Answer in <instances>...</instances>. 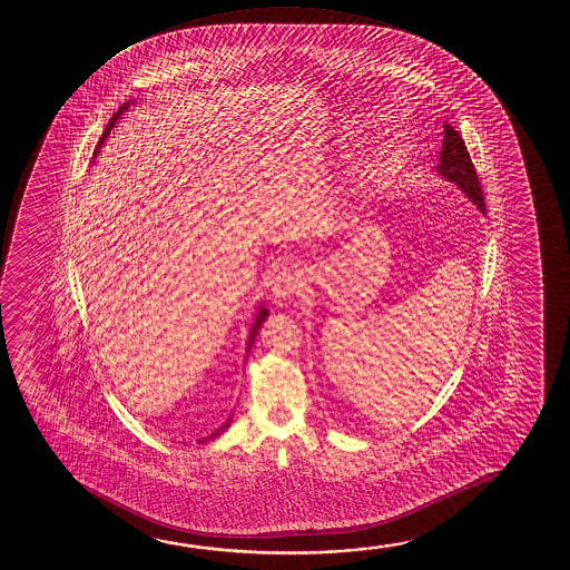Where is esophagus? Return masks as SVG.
I'll return each instance as SVG.
<instances>
[{
	"instance_id": "obj_1",
	"label": "esophagus",
	"mask_w": 570,
	"mask_h": 570,
	"mask_svg": "<svg viewBox=\"0 0 570 570\" xmlns=\"http://www.w3.org/2000/svg\"><path fill=\"white\" fill-rule=\"evenodd\" d=\"M304 288V271L302 268H284L273 284V297L276 304H284L289 297L297 296Z\"/></svg>"
}]
</instances>
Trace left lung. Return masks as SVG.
I'll list each match as a JSON object with an SVG mask.
<instances>
[{"mask_svg": "<svg viewBox=\"0 0 570 570\" xmlns=\"http://www.w3.org/2000/svg\"><path fill=\"white\" fill-rule=\"evenodd\" d=\"M436 173L442 179L450 180L460 188L463 195L468 196L471 203L475 204L479 212L484 214V198L479 177H476L475 165L469 157L465 141L461 138L453 126L444 125V144L440 151V164L436 165Z\"/></svg>", "mask_w": 570, "mask_h": 570, "instance_id": "1", "label": "left lung"}]
</instances>
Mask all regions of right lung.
<instances>
[{
	"label": "right lung",
	"instance_id": "obj_1",
	"mask_svg": "<svg viewBox=\"0 0 570 570\" xmlns=\"http://www.w3.org/2000/svg\"><path fill=\"white\" fill-rule=\"evenodd\" d=\"M128 107H130V102H125L120 109H118L117 115H112V118H110L109 125H107V128H105V132H102L101 140H99V146H97V149H95V157H97V154L101 151L102 144H105V140H107V136H109L110 130H112V126L117 125L118 118L122 117V112H126L128 110ZM268 317V309H266L265 304L258 305L257 315H255V321H253V325H250L249 331V341H247V354H249L250 346H253V343H255V336H257L258 328H261V325H263V321ZM229 424H232V416L227 419L222 426H219L216 432H212L210 436L203 438L200 442H208V440H216V438L222 436L224 432H226L227 429H229Z\"/></svg>",
	"mask_w": 570,
	"mask_h": 570
}]
</instances>
